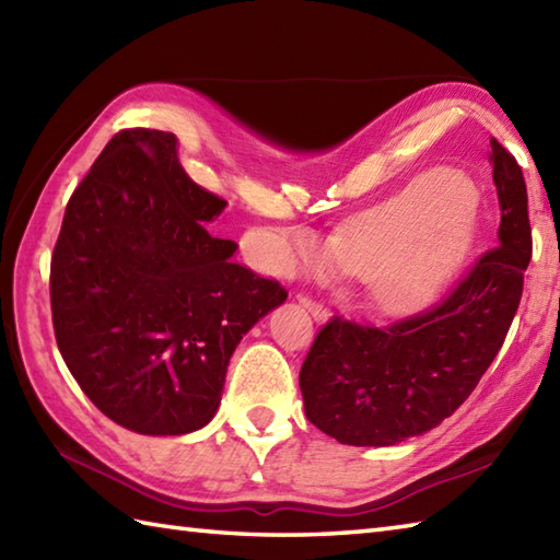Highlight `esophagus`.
<instances>
[{
    "instance_id": "obj_1",
    "label": "esophagus",
    "mask_w": 560,
    "mask_h": 560,
    "mask_svg": "<svg viewBox=\"0 0 560 560\" xmlns=\"http://www.w3.org/2000/svg\"><path fill=\"white\" fill-rule=\"evenodd\" d=\"M295 299H299V303L305 307L307 313H311V315L317 319V323H325V319L329 317L327 307H325L323 303H319V301L311 299V295H307V293H299V295H295Z\"/></svg>"
}]
</instances>
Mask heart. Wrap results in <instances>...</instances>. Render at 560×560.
<instances>
[{
  "label": "heart",
  "mask_w": 560,
  "mask_h": 560,
  "mask_svg": "<svg viewBox=\"0 0 560 560\" xmlns=\"http://www.w3.org/2000/svg\"><path fill=\"white\" fill-rule=\"evenodd\" d=\"M481 225V199L455 175H428L375 211L337 243L349 267L363 269L371 291L392 311L435 299L467 257ZM289 245L301 259L315 257L313 233L295 229Z\"/></svg>",
  "instance_id": "heart-1"
}]
</instances>
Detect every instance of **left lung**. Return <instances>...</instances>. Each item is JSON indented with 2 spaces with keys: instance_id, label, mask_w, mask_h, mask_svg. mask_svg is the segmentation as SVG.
<instances>
[{
  "instance_id": "obj_1",
  "label": "left lung",
  "mask_w": 560,
  "mask_h": 560,
  "mask_svg": "<svg viewBox=\"0 0 560 560\" xmlns=\"http://www.w3.org/2000/svg\"><path fill=\"white\" fill-rule=\"evenodd\" d=\"M501 201L498 245L425 311L389 325L335 315L301 368L307 421L343 445H397L459 409L489 371L522 299L532 259L527 185L491 139Z\"/></svg>"
}]
</instances>
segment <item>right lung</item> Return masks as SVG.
I'll return each instance as SVG.
<instances>
[{
	"label": "right lung",
	"instance_id": "1",
	"mask_svg": "<svg viewBox=\"0 0 560 560\" xmlns=\"http://www.w3.org/2000/svg\"><path fill=\"white\" fill-rule=\"evenodd\" d=\"M225 199L199 187L161 129H122L69 197L50 261L59 353L129 431L183 435L219 409L243 335L289 291L211 235Z\"/></svg>",
	"mask_w": 560,
	"mask_h": 560
}]
</instances>
